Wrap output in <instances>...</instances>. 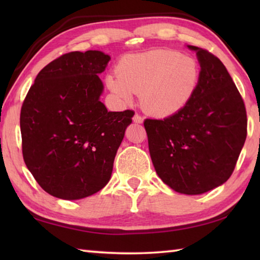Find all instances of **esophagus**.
<instances>
[{"label":"esophagus","mask_w":260,"mask_h":260,"mask_svg":"<svg viewBox=\"0 0 260 260\" xmlns=\"http://www.w3.org/2000/svg\"><path fill=\"white\" fill-rule=\"evenodd\" d=\"M133 121H134V122H136V124H142V122H143V118L141 117L140 114L135 113V114H134V117H133Z\"/></svg>","instance_id":"1"}]
</instances>
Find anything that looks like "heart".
Segmentation results:
<instances>
[{
    "instance_id": "1",
    "label": "heart",
    "mask_w": 260,
    "mask_h": 260,
    "mask_svg": "<svg viewBox=\"0 0 260 260\" xmlns=\"http://www.w3.org/2000/svg\"><path fill=\"white\" fill-rule=\"evenodd\" d=\"M200 78V67L192 57L158 49L124 57L117 67V76H109L107 83L124 102L141 93V104L147 112L169 117L186 107Z\"/></svg>"
}]
</instances>
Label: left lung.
Returning <instances> with one entry per match:
<instances>
[{"label":"left lung","instance_id":"8db88e82","mask_svg":"<svg viewBox=\"0 0 260 260\" xmlns=\"http://www.w3.org/2000/svg\"><path fill=\"white\" fill-rule=\"evenodd\" d=\"M199 87L186 107L164 119H146L149 151L162 182L186 195L225 183L246 139L241 94L218 57L199 47Z\"/></svg>","mask_w":260,"mask_h":260}]
</instances>
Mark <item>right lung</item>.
I'll return each instance as SVG.
<instances>
[{
  "label": "right lung",
  "instance_id": "1",
  "mask_svg": "<svg viewBox=\"0 0 260 260\" xmlns=\"http://www.w3.org/2000/svg\"><path fill=\"white\" fill-rule=\"evenodd\" d=\"M109 55L72 51L35 78L20 111L24 161L43 190L61 200L100 191L134 112L108 111L100 79Z\"/></svg>",
  "mask_w": 260,
  "mask_h": 260
}]
</instances>
